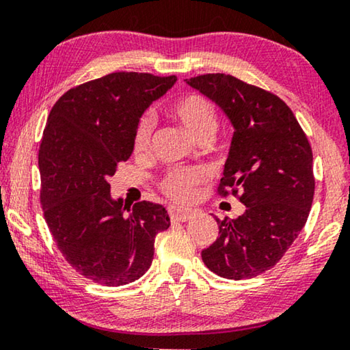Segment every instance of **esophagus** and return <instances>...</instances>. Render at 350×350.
<instances>
[{
  "mask_svg": "<svg viewBox=\"0 0 350 350\" xmlns=\"http://www.w3.org/2000/svg\"><path fill=\"white\" fill-rule=\"evenodd\" d=\"M193 212L191 210H186V208H176V207H172L169 208V217L172 221H178V223H185L188 221V219L193 218Z\"/></svg>",
  "mask_w": 350,
  "mask_h": 350,
  "instance_id": "1",
  "label": "esophagus"
}]
</instances>
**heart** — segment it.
<instances>
[{"instance_id": "b5f03b06", "label": "heart", "mask_w": 350, "mask_h": 350, "mask_svg": "<svg viewBox=\"0 0 350 350\" xmlns=\"http://www.w3.org/2000/svg\"><path fill=\"white\" fill-rule=\"evenodd\" d=\"M170 114L198 142L212 140L218 127L217 109L202 95L188 94L170 105ZM154 122L148 114L138 119L132 135V151L135 156H145L151 150ZM207 181V174L198 167H174L167 170L159 181V188L176 204H189L196 199L199 188Z\"/></svg>"}]
</instances>
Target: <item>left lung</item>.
Segmentation results:
<instances>
[{"label":"left lung","mask_w":350,"mask_h":350,"mask_svg":"<svg viewBox=\"0 0 350 350\" xmlns=\"http://www.w3.org/2000/svg\"><path fill=\"white\" fill-rule=\"evenodd\" d=\"M186 83L231 119L234 137L218 194L231 193L247 207L236 219L217 218L219 236L202 250V261L224 279H252L280 261L308 221L312 150L293 111L269 90L223 73Z\"/></svg>","instance_id":"left-lung-1"}]
</instances>
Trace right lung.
Listing matches in <instances>:
<instances>
[{
    "mask_svg": "<svg viewBox=\"0 0 350 350\" xmlns=\"http://www.w3.org/2000/svg\"><path fill=\"white\" fill-rule=\"evenodd\" d=\"M176 76L116 71L66 90L52 107L38 152L47 228L76 272L95 284H131L151 266L167 210L142 200L125 213L108 178L132 154L135 124Z\"/></svg>",
    "mask_w": 350,
    "mask_h": 350,
    "instance_id": "1",
    "label": "right lung"
}]
</instances>
